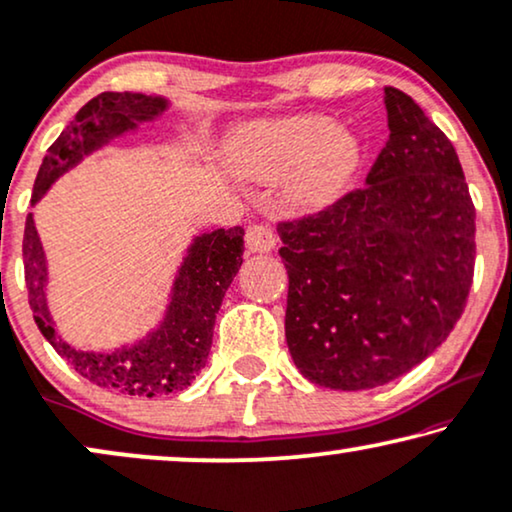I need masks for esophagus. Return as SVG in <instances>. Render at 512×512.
I'll list each match as a JSON object with an SVG mask.
<instances>
[{
    "mask_svg": "<svg viewBox=\"0 0 512 512\" xmlns=\"http://www.w3.org/2000/svg\"><path fill=\"white\" fill-rule=\"evenodd\" d=\"M245 248H248V252H255V255L271 252L276 248V234L264 224H252L248 234H245Z\"/></svg>",
    "mask_w": 512,
    "mask_h": 512,
    "instance_id": "esophagus-1",
    "label": "esophagus"
}]
</instances>
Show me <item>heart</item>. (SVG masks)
Instances as JSON below:
<instances>
[{"instance_id":"heart-1","label":"heart","mask_w":512,"mask_h":512,"mask_svg":"<svg viewBox=\"0 0 512 512\" xmlns=\"http://www.w3.org/2000/svg\"><path fill=\"white\" fill-rule=\"evenodd\" d=\"M356 135L323 114L264 119L238 126L227 140V161L243 180L274 182L290 175L283 196L297 210L335 203L360 166Z\"/></svg>"}]
</instances>
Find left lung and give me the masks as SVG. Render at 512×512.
I'll return each instance as SVG.
<instances>
[{
    "mask_svg": "<svg viewBox=\"0 0 512 512\" xmlns=\"http://www.w3.org/2000/svg\"><path fill=\"white\" fill-rule=\"evenodd\" d=\"M384 105L391 133L365 187L278 224L285 342L306 379L335 391L426 360L473 285L475 206L454 145L407 93L386 86Z\"/></svg>",
    "mask_w": 512,
    "mask_h": 512,
    "instance_id": "left-lung-1",
    "label": "left lung"
}]
</instances>
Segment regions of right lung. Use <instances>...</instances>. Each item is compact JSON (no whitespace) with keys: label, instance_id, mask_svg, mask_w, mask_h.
<instances>
[{"label":"right lung","instance_id":"right-lung-1","mask_svg":"<svg viewBox=\"0 0 512 512\" xmlns=\"http://www.w3.org/2000/svg\"><path fill=\"white\" fill-rule=\"evenodd\" d=\"M170 100L145 93H100L77 112V119L58 135L39 166L32 206L42 201L53 182L79 166L86 156L138 133L168 112ZM243 229H215L192 238L175 271L166 311L159 323L131 344L107 351L77 349L60 337L49 309V262L34 213L27 215L23 260L30 306L42 335L77 370L107 391L154 398L185 391L203 367L213 344L215 316L224 292L243 264Z\"/></svg>","mask_w":512,"mask_h":512}]
</instances>
